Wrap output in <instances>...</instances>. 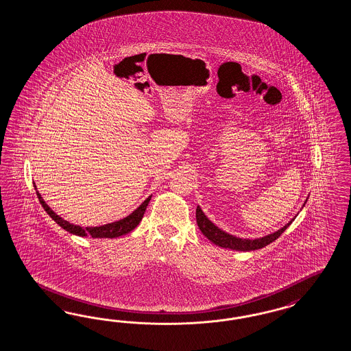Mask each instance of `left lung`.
Instances as JSON below:
<instances>
[{"label":"left lung","instance_id":"obj_1","mask_svg":"<svg viewBox=\"0 0 351 351\" xmlns=\"http://www.w3.org/2000/svg\"><path fill=\"white\" fill-rule=\"evenodd\" d=\"M306 203V201H305ZM195 217H197V223L201 229L203 235L207 237V239H210L213 245L223 247V248H230L235 251H255L260 250L265 245H270L271 242H274L276 238L280 237V234L283 233L291 223L293 221V219L286 223L283 228H280L279 230H276L274 233L265 235L263 238H256V239H243V238H238L234 237L232 234L226 233L221 230L220 228H217L215 223L204 215L201 207L197 206V211H195Z\"/></svg>","mask_w":351,"mask_h":351}]
</instances>
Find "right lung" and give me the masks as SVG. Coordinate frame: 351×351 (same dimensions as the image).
Returning <instances> with one entry per match:
<instances>
[{
    "instance_id": "1",
    "label": "right lung",
    "mask_w": 351,
    "mask_h": 351,
    "mask_svg": "<svg viewBox=\"0 0 351 351\" xmlns=\"http://www.w3.org/2000/svg\"><path fill=\"white\" fill-rule=\"evenodd\" d=\"M34 189H36L37 197L40 199V203L43 204L45 211L53 219L55 223H58L59 226H62L64 230L75 234V235H80V237H93V238H117V237H121V235H125V234L132 232L138 226V223L141 221L144 213L147 210L149 201L152 198V195H149L148 198L141 203L134 213H130L128 216L118 220V221L106 223V225H100V226L82 228L80 225H75V223H71L69 221L64 220L59 215L53 213V210L43 201L41 194L37 191L36 185H34Z\"/></svg>"
}]
</instances>
